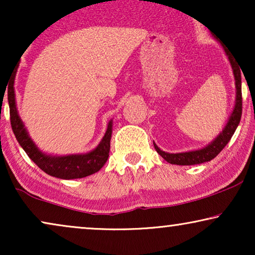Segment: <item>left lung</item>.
I'll return each instance as SVG.
<instances>
[{
    "label": "left lung",
    "instance_id": "left-lung-1",
    "mask_svg": "<svg viewBox=\"0 0 255 255\" xmlns=\"http://www.w3.org/2000/svg\"><path fill=\"white\" fill-rule=\"evenodd\" d=\"M226 54L229 55V60L231 62L233 74H235L236 79V88H237V96H236V106L233 109L231 116L229 118L228 124L224 128V130L210 145H208L207 147L197 149V151H191V152H184V153H166L160 149L154 142V148L155 151L166 160L167 162L172 163V165H181V166H188V165H197V163H203L207 161H210L214 158H216L223 148L225 147L226 144L230 141V139L232 138L233 133H235L237 127H238L240 118H242L243 113V97H242V71L238 64H237L235 58L231 57L230 53L226 50V47L223 45Z\"/></svg>",
    "mask_w": 255,
    "mask_h": 255
}]
</instances>
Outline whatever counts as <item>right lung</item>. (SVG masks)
Listing matches in <instances>:
<instances>
[{
  "label": "right lung",
  "mask_w": 255,
  "mask_h": 255,
  "mask_svg": "<svg viewBox=\"0 0 255 255\" xmlns=\"http://www.w3.org/2000/svg\"><path fill=\"white\" fill-rule=\"evenodd\" d=\"M8 102L10 109V123H11L13 134H15L17 141L29 155V158L48 175L65 180L81 179V177L99 172L107 162L110 151L113 122H109L102 141L94 151L86 153V154L66 156L46 155L41 153L31 140L25 128H24L23 122L18 116L16 109L15 92H13V81L11 83V88H9L8 92Z\"/></svg>",
  "instance_id": "add662e5"
}]
</instances>
